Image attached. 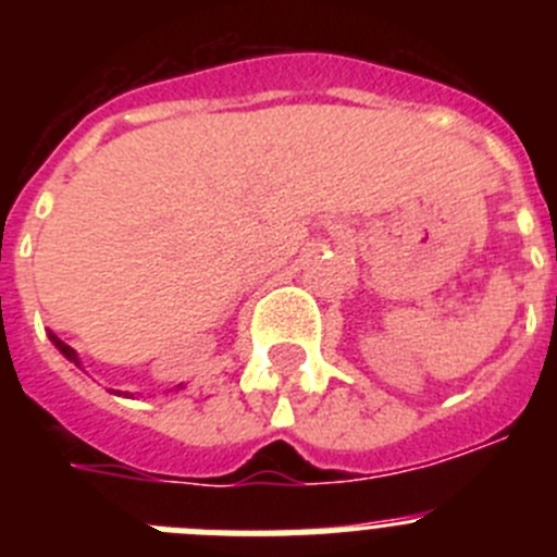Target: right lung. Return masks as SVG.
<instances>
[{
    "label": "right lung",
    "mask_w": 557,
    "mask_h": 557,
    "mask_svg": "<svg viewBox=\"0 0 557 557\" xmlns=\"http://www.w3.org/2000/svg\"><path fill=\"white\" fill-rule=\"evenodd\" d=\"M49 339H52V343H55V348H58V351L63 354V357L72 359V362H75V366H81V362H77V354L72 351V348H69L61 337H55V334H49Z\"/></svg>",
    "instance_id": "right-lung-1"
}]
</instances>
